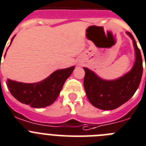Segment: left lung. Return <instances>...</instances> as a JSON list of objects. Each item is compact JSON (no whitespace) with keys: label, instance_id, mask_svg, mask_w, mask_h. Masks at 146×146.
Returning <instances> with one entry per match:
<instances>
[{"label":"left lung","instance_id":"obj_1","mask_svg":"<svg viewBox=\"0 0 146 146\" xmlns=\"http://www.w3.org/2000/svg\"><path fill=\"white\" fill-rule=\"evenodd\" d=\"M133 42L135 61L132 68L123 76L114 80L101 78L87 68H84L85 76L84 87L89 101L95 107L103 110L117 109L127 102L135 93L140 85L143 75L141 53L131 33L127 31Z\"/></svg>","mask_w":146,"mask_h":146}]
</instances>
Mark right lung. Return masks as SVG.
Listing matches in <instances>:
<instances>
[{
  "mask_svg": "<svg viewBox=\"0 0 146 146\" xmlns=\"http://www.w3.org/2000/svg\"><path fill=\"white\" fill-rule=\"evenodd\" d=\"M15 36V35L12 37L10 45ZM74 68L75 66H72L57 70L44 80L36 83H23L7 79L6 85L11 94L20 103L34 108L45 107L56 100L64 82L73 73Z\"/></svg>",
  "mask_w": 146,
  "mask_h": 146,
  "instance_id": "add662e5",
  "label": "right lung"
}]
</instances>
